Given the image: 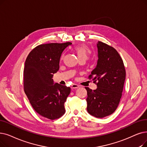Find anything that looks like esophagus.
I'll return each mask as SVG.
<instances>
[{"instance_id":"34e87169","label":"esophagus","mask_w":147,"mask_h":147,"mask_svg":"<svg viewBox=\"0 0 147 147\" xmlns=\"http://www.w3.org/2000/svg\"><path fill=\"white\" fill-rule=\"evenodd\" d=\"M79 87V86L78 85H77V84H72V85H71V89H77V88H78Z\"/></svg>"}]
</instances>
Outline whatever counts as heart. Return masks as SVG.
I'll return each instance as SVG.
<instances>
[{"instance_id":"1","label":"heart","mask_w":147,"mask_h":147,"mask_svg":"<svg viewBox=\"0 0 147 147\" xmlns=\"http://www.w3.org/2000/svg\"><path fill=\"white\" fill-rule=\"evenodd\" d=\"M74 51L77 55L79 60L84 59L86 61L91 53V51L85 44H80L74 47Z\"/></svg>"}]
</instances>
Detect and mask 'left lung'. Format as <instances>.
<instances>
[{
    "label": "left lung",
    "mask_w": 147,
    "mask_h": 147,
    "mask_svg": "<svg viewBox=\"0 0 147 147\" xmlns=\"http://www.w3.org/2000/svg\"><path fill=\"white\" fill-rule=\"evenodd\" d=\"M98 61L89 79L94 80L97 88L85 87L88 97L87 111L91 115L104 118L116 111L122 97L125 79L123 61L115 49L98 41Z\"/></svg>",
    "instance_id": "obj_1"
}]
</instances>
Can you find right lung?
I'll return each instance as SVG.
<instances>
[{"mask_svg":"<svg viewBox=\"0 0 147 147\" xmlns=\"http://www.w3.org/2000/svg\"><path fill=\"white\" fill-rule=\"evenodd\" d=\"M71 42L42 44L29 53L23 71V88L34 109L43 117L54 120L65 112L64 103L71 91L55 84L53 74L59 69L63 51Z\"/></svg>","mask_w":147,"mask_h":147,"instance_id":"obj_1","label":"right lung"}]
</instances>
